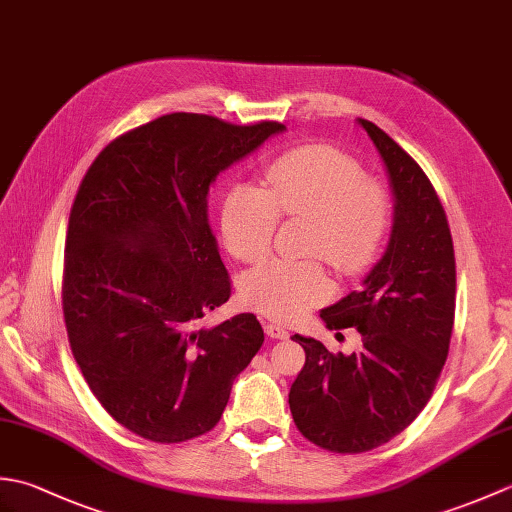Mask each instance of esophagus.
<instances>
[{
  "mask_svg": "<svg viewBox=\"0 0 512 512\" xmlns=\"http://www.w3.org/2000/svg\"><path fill=\"white\" fill-rule=\"evenodd\" d=\"M264 330H266V334L270 336V339H286V336H288V330L284 328V325L275 323V321L264 323Z\"/></svg>",
  "mask_w": 512,
  "mask_h": 512,
  "instance_id": "1",
  "label": "esophagus"
}]
</instances>
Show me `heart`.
<instances>
[{"label":"heart","instance_id":"heart-1","mask_svg":"<svg viewBox=\"0 0 512 512\" xmlns=\"http://www.w3.org/2000/svg\"><path fill=\"white\" fill-rule=\"evenodd\" d=\"M363 167L328 145H306L268 165L270 193L237 184L222 206V237L239 262L270 253L279 215L310 220L308 253L336 273L358 275L376 262L391 222L383 184L363 178ZM239 292L248 308L292 321L332 295L321 259H270L244 275Z\"/></svg>","mask_w":512,"mask_h":512}]
</instances>
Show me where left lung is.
Masks as SVG:
<instances>
[{
	"label": "left lung",
	"mask_w": 512,
	"mask_h": 512,
	"mask_svg": "<svg viewBox=\"0 0 512 512\" xmlns=\"http://www.w3.org/2000/svg\"><path fill=\"white\" fill-rule=\"evenodd\" d=\"M394 191V226L361 290L321 310L328 330L356 328L361 352L332 354L295 334L306 365L290 387L303 438L332 453H363L418 418L447 361L455 319V255L447 213L427 173L394 138L358 118Z\"/></svg>",
	"instance_id": "8db88e82"
}]
</instances>
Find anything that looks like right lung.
Masks as SVG:
<instances>
[{"label": "right lung", "mask_w": 512, "mask_h": 512, "mask_svg": "<svg viewBox=\"0 0 512 512\" xmlns=\"http://www.w3.org/2000/svg\"><path fill=\"white\" fill-rule=\"evenodd\" d=\"M284 129L167 114L112 140L81 180L65 237V328L96 400L140 438L211 431L264 343L250 312L200 325L231 297L206 195Z\"/></svg>", "instance_id": "obj_1"}]
</instances>
